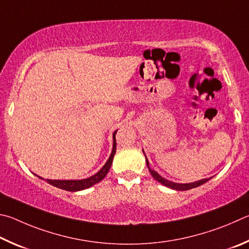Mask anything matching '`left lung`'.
<instances>
[{
    "label": "left lung",
    "mask_w": 249,
    "mask_h": 249,
    "mask_svg": "<svg viewBox=\"0 0 249 249\" xmlns=\"http://www.w3.org/2000/svg\"><path fill=\"white\" fill-rule=\"evenodd\" d=\"M144 153V152H143ZM145 155V154H144ZM146 158V156H145ZM146 165H147V168H149V171L151 173V175L153 176V178L155 180H158L159 182H160V184H163L164 186L168 187V188H172V189H175V190H189V189H193V188H196V187H199L203 185L204 182H207L210 178H204V179H201V180H198V181H195V182H190V184H178V182H173V181H169L167 179H165V178H163L160 175H159L158 173H156L155 171H153V169L150 168V163L149 160H147L146 159Z\"/></svg>",
    "instance_id": "8db88e82"
}]
</instances>
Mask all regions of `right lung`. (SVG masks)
Here are the masks:
<instances>
[{"label":"right lung","instance_id":"add662e5","mask_svg":"<svg viewBox=\"0 0 249 249\" xmlns=\"http://www.w3.org/2000/svg\"><path fill=\"white\" fill-rule=\"evenodd\" d=\"M116 133H117V131L113 132V136H112L113 145H112V151H111L110 156H109L108 160L106 162V164L104 165L103 168L100 169L98 173H96L94 176L86 178V179H81V180H54V179L52 180V179H47L46 181L48 182V184L56 187V188L63 189V190H67V191L84 190V189L89 188V187H91V186H94L95 184H98V182L102 181L105 178V176L107 175L109 168H110L111 164H112L113 155H115V153H116V139H115ZM39 178H41V177H39ZM41 179H42V178H41Z\"/></svg>","mask_w":249,"mask_h":249}]
</instances>
